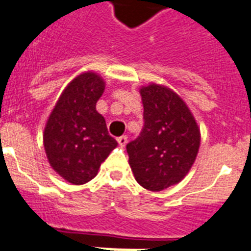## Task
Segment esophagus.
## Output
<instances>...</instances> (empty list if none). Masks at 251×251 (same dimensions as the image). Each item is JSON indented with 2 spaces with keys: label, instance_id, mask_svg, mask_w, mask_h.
Segmentation results:
<instances>
[{
  "label": "esophagus",
  "instance_id": "esophagus-1",
  "mask_svg": "<svg viewBox=\"0 0 251 251\" xmlns=\"http://www.w3.org/2000/svg\"><path fill=\"white\" fill-rule=\"evenodd\" d=\"M127 142H128L127 136H120V137H118V144H119L122 148H124V146L127 145Z\"/></svg>",
  "mask_w": 251,
  "mask_h": 251
}]
</instances>
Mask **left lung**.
<instances>
[{
  "label": "left lung",
  "instance_id": "1",
  "mask_svg": "<svg viewBox=\"0 0 251 251\" xmlns=\"http://www.w3.org/2000/svg\"><path fill=\"white\" fill-rule=\"evenodd\" d=\"M144 127L127 144L129 166L136 181L159 192L177 184L189 172L200 148V128L181 98L162 85L140 89Z\"/></svg>",
  "mask_w": 251,
  "mask_h": 251
}]
</instances>
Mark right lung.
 I'll list each match as a JSON object with an SVG mask.
<instances>
[{
	"label": "right lung",
	"mask_w": 251,
	"mask_h": 251,
	"mask_svg": "<svg viewBox=\"0 0 251 251\" xmlns=\"http://www.w3.org/2000/svg\"><path fill=\"white\" fill-rule=\"evenodd\" d=\"M103 91V80L93 72L75 77L61 94L44 131L50 166L75 185L91 181L118 145L96 110Z\"/></svg>",
	"instance_id": "add662e5"
}]
</instances>
